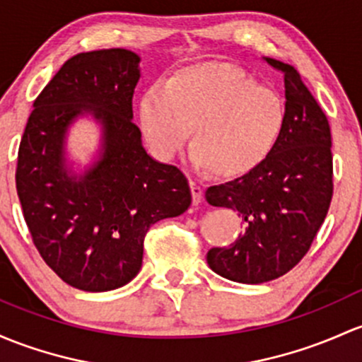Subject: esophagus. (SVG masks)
Masks as SVG:
<instances>
[{
  "instance_id": "1",
  "label": "esophagus",
  "mask_w": 362,
  "mask_h": 362,
  "mask_svg": "<svg viewBox=\"0 0 362 362\" xmlns=\"http://www.w3.org/2000/svg\"><path fill=\"white\" fill-rule=\"evenodd\" d=\"M189 188H192V197H193V204L198 205L202 202V195H204V189H202V186L198 185V182L192 181L189 182Z\"/></svg>"
}]
</instances>
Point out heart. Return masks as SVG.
Masks as SVG:
<instances>
[{"label":"heart","instance_id":"heart-1","mask_svg":"<svg viewBox=\"0 0 362 362\" xmlns=\"http://www.w3.org/2000/svg\"><path fill=\"white\" fill-rule=\"evenodd\" d=\"M138 119L157 158L173 160L192 127V164L233 180L254 173L273 155L285 133L286 105L242 69L204 62L145 89Z\"/></svg>","mask_w":362,"mask_h":362}]
</instances>
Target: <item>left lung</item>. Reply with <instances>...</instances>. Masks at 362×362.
<instances>
[{"mask_svg": "<svg viewBox=\"0 0 362 362\" xmlns=\"http://www.w3.org/2000/svg\"><path fill=\"white\" fill-rule=\"evenodd\" d=\"M264 60L285 77V133L254 173L205 192L209 204L236 211L245 223L235 243L207 252L209 266L247 285L279 278L300 262L333 195L328 119L291 65Z\"/></svg>", "mask_w": 362, "mask_h": 362, "instance_id": "1", "label": "left lung"}]
</instances>
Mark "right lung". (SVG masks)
<instances>
[{
  "instance_id": "1",
  "label": "right lung",
  "mask_w": 362,
  "mask_h": 362,
  "mask_svg": "<svg viewBox=\"0 0 362 362\" xmlns=\"http://www.w3.org/2000/svg\"><path fill=\"white\" fill-rule=\"evenodd\" d=\"M141 58L124 48L79 53L34 102L18 148L17 193L41 257L67 285L108 291L141 269L151 224L192 204L177 167L146 153L133 122ZM100 127L92 164L77 170L66 139L79 118Z\"/></svg>"
}]
</instances>
